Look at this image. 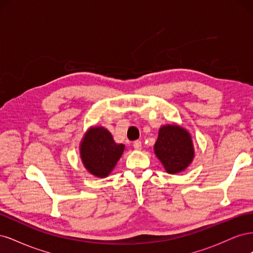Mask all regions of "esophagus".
<instances>
[{"label": "esophagus", "instance_id": "obj_1", "mask_svg": "<svg viewBox=\"0 0 253 253\" xmlns=\"http://www.w3.org/2000/svg\"><path fill=\"white\" fill-rule=\"evenodd\" d=\"M133 147H134V149H135V150H137V151L141 150V141H140V140H136V141H134V143H133Z\"/></svg>", "mask_w": 253, "mask_h": 253}]
</instances>
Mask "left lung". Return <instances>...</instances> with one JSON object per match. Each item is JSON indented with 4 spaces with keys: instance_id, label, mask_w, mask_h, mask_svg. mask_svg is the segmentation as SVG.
<instances>
[{
    "instance_id": "1",
    "label": "left lung",
    "mask_w": 253,
    "mask_h": 253,
    "mask_svg": "<svg viewBox=\"0 0 253 253\" xmlns=\"http://www.w3.org/2000/svg\"><path fill=\"white\" fill-rule=\"evenodd\" d=\"M154 152L169 174L185 171L194 159L192 136L185 127L178 125L160 126Z\"/></svg>"
}]
</instances>
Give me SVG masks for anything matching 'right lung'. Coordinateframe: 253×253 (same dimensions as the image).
I'll list each match as a JSON object with an SVG mask.
<instances>
[{"label":"right lung","mask_w":253,"mask_h":253,"mask_svg":"<svg viewBox=\"0 0 253 253\" xmlns=\"http://www.w3.org/2000/svg\"><path fill=\"white\" fill-rule=\"evenodd\" d=\"M80 157L88 173L99 178L108 177L124 154L125 144L116 143L104 126H90L81 139Z\"/></svg>","instance_id":"add662e5"}]
</instances>
